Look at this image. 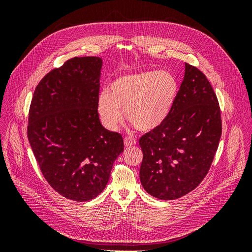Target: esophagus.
Instances as JSON below:
<instances>
[{"mask_svg": "<svg viewBox=\"0 0 252 252\" xmlns=\"http://www.w3.org/2000/svg\"><path fill=\"white\" fill-rule=\"evenodd\" d=\"M135 144H136V140L134 138H131V136H126L125 140H124L125 147H131Z\"/></svg>", "mask_w": 252, "mask_h": 252, "instance_id": "34e87169", "label": "esophagus"}]
</instances>
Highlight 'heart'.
Returning a JSON list of instances; mask_svg holds the SVG:
<instances>
[{
  "label": "heart",
  "mask_w": 252,
  "mask_h": 252,
  "mask_svg": "<svg viewBox=\"0 0 252 252\" xmlns=\"http://www.w3.org/2000/svg\"><path fill=\"white\" fill-rule=\"evenodd\" d=\"M177 78L166 70H149L120 75L108 91L97 97L96 110L102 124L117 130L125 116L140 131L161 127L171 116L179 96Z\"/></svg>",
  "instance_id": "b5f03b06"
}]
</instances>
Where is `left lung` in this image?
Returning a JSON list of instances; mask_svg holds the SVG:
<instances>
[{
	"label": "left lung",
	"mask_w": 252,
	"mask_h": 252,
	"mask_svg": "<svg viewBox=\"0 0 252 252\" xmlns=\"http://www.w3.org/2000/svg\"><path fill=\"white\" fill-rule=\"evenodd\" d=\"M222 134L217 95L205 74L185 64L171 116L139 143L141 184L161 200H175L199 186L211 166Z\"/></svg>",
	"instance_id": "8db88e82"
}]
</instances>
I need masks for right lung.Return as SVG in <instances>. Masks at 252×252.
Returning <instances> with one entry per match:
<instances>
[{
  "label": "right lung",
  "mask_w": 252,
  "mask_h": 252,
  "mask_svg": "<svg viewBox=\"0 0 252 252\" xmlns=\"http://www.w3.org/2000/svg\"><path fill=\"white\" fill-rule=\"evenodd\" d=\"M103 61L68 60L36 86L27 134L48 184L68 200H93L105 189L124 151L122 135L101 124L96 110Z\"/></svg>",
  "instance_id": "right-lung-1"
}]
</instances>
